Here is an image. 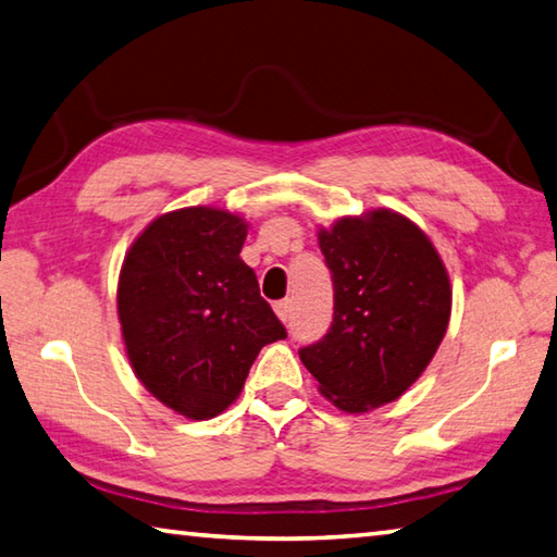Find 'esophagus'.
<instances>
[{
  "label": "esophagus",
  "instance_id": "esophagus-1",
  "mask_svg": "<svg viewBox=\"0 0 557 557\" xmlns=\"http://www.w3.org/2000/svg\"><path fill=\"white\" fill-rule=\"evenodd\" d=\"M275 313L280 317V321H289L292 317V301L289 299H282V301H275Z\"/></svg>",
  "mask_w": 557,
  "mask_h": 557
}]
</instances>
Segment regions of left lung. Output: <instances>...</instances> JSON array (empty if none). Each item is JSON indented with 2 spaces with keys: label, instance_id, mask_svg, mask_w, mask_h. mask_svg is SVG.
<instances>
[{
  "label": "left lung",
  "instance_id": "obj_1",
  "mask_svg": "<svg viewBox=\"0 0 557 557\" xmlns=\"http://www.w3.org/2000/svg\"><path fill=\"white\" fill-rule=\"evenodd\" d=\"M333 280L326 336L299 350L319 392L362 413L399 399L436 356L453 289L429 236L389 209L319 231Z\"/></svg>",
  "mask_w": 557,
  "mask_h": 557
}]
</instances>
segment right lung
<instances>
[{"instance_id": "obj_1", "label": "right lung", "mask_w": 557, "mask_h": 557, "mask_svg": "<svg viewBox=\"0 0 557 557\" xmlns=\"http://www.w3.org/2000/svg\"><path fill=\"white\" fill-rule=\"evenodd\" d=\"M246 234L231 211L177 209L150 221L121 265L116 307L131 368L187 419L219 417L260 348L287 338L240 260Z\"/></svg>"}]
</instances>
